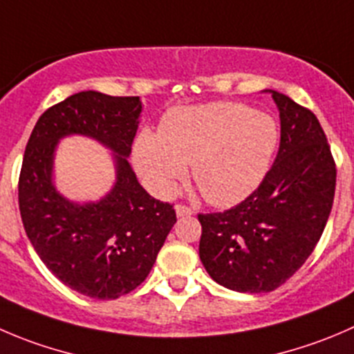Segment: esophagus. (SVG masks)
<instances>
[{
  "label": "esophagus",
  "instance_id": "1",
  "mask_svg": "<svg viewBox=\"0 0 354 354\" xmlns=\"http://www.w3.org/2000/svg\"><path fill=\"white\" fill-rule=\"evenodd\" d=\"M174 211H176V216L178 218H185V216H192L194 214V211H192L188 205H183V204H176L174 205Z\"/></svg>",
  "mask_w": 354,
  "mask_h": 354
}]
</instances>
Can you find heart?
<instances>
[{
  "label": "heart",
  "mask_w": 354,
  "mask_h": 354,
  "mask_svg": "<svg viewBox=\"0 0 354 354\" xmlns=\"http://www.w3.org/2000/svg\"><path fill=\"white\" fill-rule=\"evenodd\" d=\"M279 142L272 115L245 104L216 102L167 112L159 133H140L133 160L159 194H171L192 162L202 197L216 207H230L259 187Z\"/></svg>",
  "instance_id": "b5f03b06"
}]
</instances>
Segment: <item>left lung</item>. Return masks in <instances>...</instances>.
<instances>
[{
  "label": "left lung",
  "mask_w": 354,
  "mask_h": 354,
  "mask_svg": "<svg viewBox=\"0 0 354 354\" xmlns=\"http://www.w3.org/2000/svg\"><path fill=\"white\" fill-rule=\"evenodd\" d=\"M280 147L259 187L225 212L198 214V256L214 282L272 292L313 252L335 194V162L317 115L279 91Z\"/></svg>",
  "instance_id": "8db88e82"
}]
</instances>
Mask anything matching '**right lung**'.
Wrapping results in <instances>:
<instances>
[{
  "mask_svg": "<svg viewBox=\"0 0 354 354\" xmlns=\"http://www.w3.org/2000/svg\"><path fill=\"white\" fill-rule=\"evenodd\" d=\"M140 114V97L81 91L37 119L24 153L19 207L27 236L60 282L93 299L135 290L176 223L173 205L150 197L128 162ZM71 134L97 139L115 153L116 183L100 201L77 205L54 187V150Z\"/></svg>",
  "mask_w": 354,
  "mask_h": 354,
  "instance_id": "right-lung-1",
  "label": "right lung"
}]
</instances>
